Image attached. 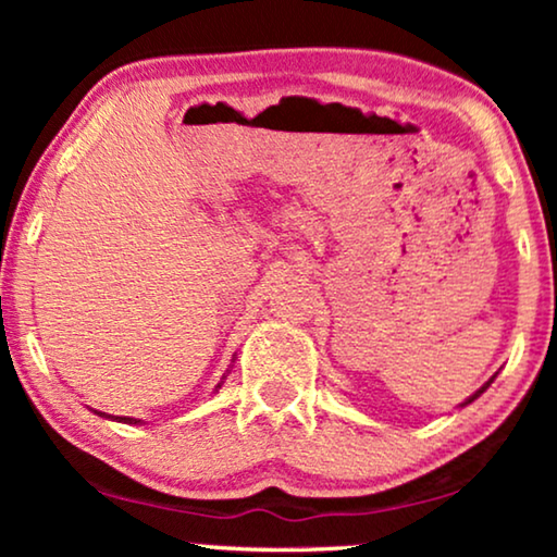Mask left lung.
<instances>
[{
	"label": "left lung",
	"mask_w": 557,
	"mask_h": 557,
	"mask_svg": "<svg viewBox=\"0 0 557 557\" xmlns=\"http://www.w3.org/2000/svg\"><path fill=\"white\" fill-rule=\"evenodd\" d=\"M492 380H494V377H492ZM492 380H490V383H484V385H482V387H479V391H476V393H474V395H469V398H467V400H463V403H461V408H463V406H469V403H474V400H476V398H479V395H482V393H484V391H486V387H490V385H492Z\"/></svg>",
	"instance_id": "obj_1"
}]
</instances>
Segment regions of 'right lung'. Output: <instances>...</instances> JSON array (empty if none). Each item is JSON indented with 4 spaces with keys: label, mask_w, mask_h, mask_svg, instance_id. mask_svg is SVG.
Segmentation results:
<instances>
[{
    "label": "right lung",
    "mask_w": 557,
    "mask_h": 557,
    "mask_svg": "<svg viewBox=\"0 0 557 557\" xmlns=\"http://www.w3.org/2000/svg\"><path fill=\"white\" fill-rule=\"evenodd\" d=\"M223 380H225V377H223ZM223 380H220L218 387L223 385ZM218 387H215V391H218ZM96 413L103 416V418H113V421H119V423H132V425H134V423H141V421H136V418H126V416H106V413H101V410H96Z\"/></svg>",
    "instance_id": "obj_1"
}]
</instances>
